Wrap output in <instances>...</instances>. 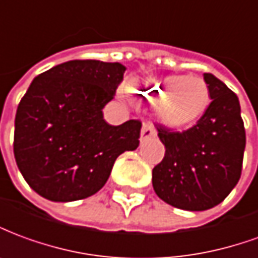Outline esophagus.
Returning a JSON list of instances; mask_svg holds the SVG:
<instances>
[{
	"label": "esophagus",
	"mask_w": 258,
	"mask_h": 258,
	"mask_svg": "<svg viewBox=\"0 0 258 258\" xmlns=\"http://www.w3.org/2000/svg\"><path fill=\"white\" fill-rule=\"evenodd\" d=\"M157 136V131H155L154 125L151 123V122H144L143 127H142V142L144 140H147V139H151V138H155Z\"/></svg>",
	"instance_id": "34e87169"
}]
</instances>
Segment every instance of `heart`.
<instances>
[{
    "instance_id": "1",
    "label": "heart",
    "mask_w": 258,
    "mask_h": 258,
    "mask_svg": "<svg viewBox=\"0 0 258 258\" xmlns=\"http://www.w3.org/2000/svg\"><path fill=\"white\" fill-rule=\"evenodd\" d=\"M135 96L157 103V114L167 125L186 126L196 122L210 104L207 83L196 76H147L131 87Z\"/></svg>"
}]
</instances>
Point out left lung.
<instances>
[{
  "label": "left lung",
  "mask_w": 258,
  "mask_h": 258,
  "mask_svg": "<svg viewBox=\"0 0 258 258\" xmlns=\"http://www.w3.org/2000/svg\"><path fill=\"white\" fill-rule=\"evenodd\" d=\"M211 103L193 125L178 132L157 125L165 155L153 169L157 196L173 207L203 211L225 200L240 179L246 132L233 91L204 74Z\"/></svg>",
  "instance_id": "obj_1"
}]
</instances>
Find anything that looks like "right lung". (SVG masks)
<instances>
[{
    "instance_id": "add662e5",
    "label": "right lung",
    "mask_w": 258,
    "mask_h": 258,
    "mask_svg": "<svg viewBox=\"0 0 258 258\" xmlns=\"http://www.w3.org/2000/svg\"><path fill=\"white\" fill-rule=\"evenodd\" d=\"M125 71L118 62L75 59L34 78L16 111L14 154L40 196H91L108 180L115 160L138 149L140 120L111 126L103 118Z\"/></svg>"
}]
</instances>
